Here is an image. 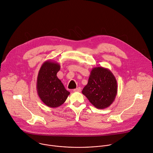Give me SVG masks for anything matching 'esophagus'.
Returning a JSON list of instances; mask_svg holds the SVG:
<instances>
[{
    "label": "esophagus",
    "instance_id": "obj_1",
    "mask_svg": "<svg viewBox=\"0 0 153 153\" xmlns=\"http://www.w3.org/2000/svg\"><path fill=\"white\" fill-rule=\"evenodd\" d=\"M80 91H81V88H80V87H78V88L73 90L74 92H80Z\"/></svg>",
    "mask_w": 153,
    "mask_h": 153
}]
</instances>
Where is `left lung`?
<instances>
[{"instance_id": "left-lung-1", "label": "left lung", "mask_w": 153, "mask_h": 153, "mask_svg": "<svg viewBox=\"0 0 153 153\" xmlns=\"http://www.w3.org/2000/svg\"><path fill=\"white\" fill-rule=\"evenodd\" d=\"M82 93L96 108H108L116 97L117 80L109 69L102 67L93 68Z\"/></svg>"}]
</instances>
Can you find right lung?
<instances>
[{
    "instance_id": "1",
    "label": "right lung",
    "mask_w": 153,
    "mask_h": 153,
    "mask_svg": "<svg viewBox=\"0 0 153 153\" xmlns=\"http://www.w3.org/2000/svg\"><path fill=\"white\" fill-rule=\"evenodd\" d=\"M59 63L48 60L41 66L37 79L36 89L42 102L50 108H57L67 100L70 93L65 88L57 76Z\"/></svg>"
}]
</instances>
